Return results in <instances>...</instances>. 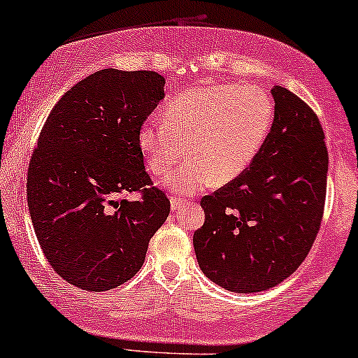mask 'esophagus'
<instances>
[{
	"label": "esophagus",
	"instance_id": "1",
	"mask_svg": "<svg viewBox=\"0 0 358 358\" xmlns=\"http://www.w3.org/2000/svg\"><path fill=\"white\" fill-rule=\"evenodd\" d=\"M170 203H171V210H173V211H178L182 206L188 205L187 200H182V198H178V196H171Z\"/></svg>",
	"mask_w": 358,
	"mask_h": 358
}]
</instances>
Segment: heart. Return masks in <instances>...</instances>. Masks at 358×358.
Returning <instances> with one entry per match:
<instances>
[{
	"mask_svg": "<svg viewBox=\"0 0 358 358\" xmlns=\"http://www.w3.org/2000/svg\"><path fill=\"white\" fill-rule=\"evenodd\" d=\"M164 119L140 127V148L153 175L182 162L187 148L188 164L165 187L192 194L231 182L252 164L273 127L274 102L257 85L211 84L178 94Z\"/></svg>",
	"mask_w": 358,
	"mask_h": 358,
	"instance_id": "heart-1",
	"label": "heart"
}]
</instances>
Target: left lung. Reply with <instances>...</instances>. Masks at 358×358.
<instances>
[{"label":"left lung","instance_id":"1","mask_svg":"<svg viewBox=\"0 0 358 358\" xmlns=\"http://www.w3.org/2000/svg\"><path fill=\"white\" fill-rule=\"evenodd\" d=\"M274 120L250 169L201 198L193 234L198 264L226 291L261 292L309 255L324 215L329 153L315 112L275 85Z\"/></svg>","mask_w":358,"mask_h":358}]
</instances>
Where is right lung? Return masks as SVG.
<instances>
[{
    "label": "right lung",
    "mask_w": 358,
    "mask_h": 358,
    "mask_svg": "<svg viewBox=\"0 0 358 358\" xmlns=\"http://www.w3.org/2000/svg\"><path fill=\"white\" fill-rule=\"evenodd\" d=\"M164 87L153 71H97L72 85L44 122L26 194L41 250L72 286L101 292L132 279L170 215L138 143ZM129 192L141 198L127 201Z\"/></svg>",
    "instance_id": "1"
}]
</instances>
